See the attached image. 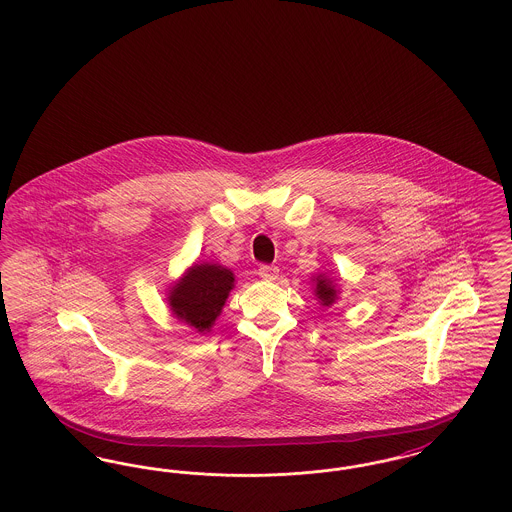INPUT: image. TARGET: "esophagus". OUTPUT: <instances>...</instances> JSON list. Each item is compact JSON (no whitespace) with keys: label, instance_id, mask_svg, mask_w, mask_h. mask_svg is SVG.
I'll return each mask as SVG.
<instances>
[{"label":"esophagus","instance_id":"34e87169","mask_svg":"<svg viewBox=\"0 0 512 512\" xmlns=\"http://www.w3.org/2000/svg\"><path fill=\"white\" fill-rule=\"evenodd\" d=\"M278 272H280V270H278V267H274V265H261L257 274H259L263 280H276V278H278Z\"/></svg>","mask_w":512,"mask_h":512}]
</instances>
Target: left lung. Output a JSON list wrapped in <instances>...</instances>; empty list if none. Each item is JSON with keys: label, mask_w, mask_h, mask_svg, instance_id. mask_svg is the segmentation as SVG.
Segmentation results:
<instances>
[{"label": "left lung", "mask_w": 512, "mask_h": 512, "mask_svg": "<svg viewBox=\"0 0 512 512\" xmlns=\"http://www.w3.org/2000/svg\"><path fill=\"white\" fill-rule=\"evenodd\" d=\"M317 297L322 301V305H332L336 301V295L338 292L334 290V286L326 280V278H317Z\"/></svg>", "instance_id": "left-lung-1"}]
</instances>
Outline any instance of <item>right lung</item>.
<instances>
[{
  "mask_svg": "<svg viewBox=\"0 0 512 512\" xmlns=\"http://www.w3.org/2000/svg\"><path fill=\"white\" fill-rule=\"evenodd\" d=\"M234 286V274L219 265H195L172 288L174 315L186 320L199 332L209 330L220 315V309Z\"/></svg>",
  "mask_w": 512,
  "mask_h": 512,
  "instance_id": "add662e5",
  "label": "right lung"
}]
</instances>
